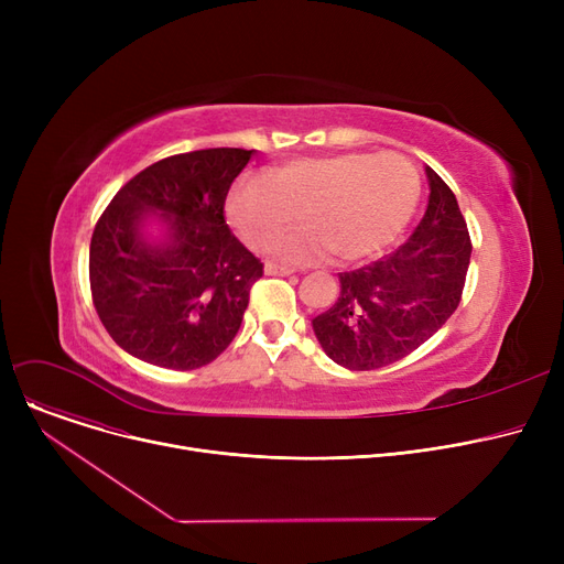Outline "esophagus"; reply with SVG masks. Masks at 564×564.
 Wrapping results in <instances>:
<instances>
[{
	"instance_id": "esophagus-1",
	"label": "esophagus",
	"mask_w": 564,
	"mask_h": 564,
	"mask_svg": "<svg viewBox=\"0 0 564 564\" xmlns=\"http://www.w3.org/2000/svg\"><path fill=\"white\" fill-rule=\"evenodd\" d=\"M292 272H294L292 267H285V264H276V262L264 264V274H270V276H290Z\"/></svg>"
}]
</instances>
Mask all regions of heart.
Wrapping results in <instances>:
<instances>
[{"label":"heart","mask_w":564,"mask_h":564,"mask_svg":"<svg viewBox=\"0 0 564 564\" xmlns=\"http://www.w3.org/2000/svg\"><path fill=\"white\" fill-rule=\"evenodd\" d=\"M421 196L416 164L400 153H345L294 160L251 177L228 196V219L253 251H270L297 226L279 253L290 260H319L336 253L345 262L364 260L389 247Z\"/></svg>","instance_id":"heart-1"}]
</instances>
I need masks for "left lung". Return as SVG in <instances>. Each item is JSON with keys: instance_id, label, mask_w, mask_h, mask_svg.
<instances>
[{"instance_id": "1", "label": "left lung", "mask_w": 564, "mask_h": 564, "mask_svg": "<svg viewBox=\"0 0 564 564\" xmlns=\"http://www.w3.org/2000/svg\"><path fill=\"white\" fill-rule=\"evenodd\" d=\"M427 210L409 240L340 274V297L313 319L327 357L349 370L391 366L432 338L462 302L470 235L453 189L434 169Z\"/></svg>"}]
</instances>
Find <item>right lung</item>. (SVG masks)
<instances>
[{"label": "right lung", "mask_w": 564, "mask_h": 564, "mask_svg": "<svg viewBox=\"0 0 564 564\" xmlns=\"http://www.w3.org/2000/svg\"><path fill=\"white\" fill-rule=\"evenodd\" d=\"M251 153L205 148L164 158L130 177L105 207L88 251V281L107 334L132 357L194 370L232 343L262 276V262L224 215ZM145 212L172 219L166 248L140 240Z\"/></svg>", "instance_id": "1"}]
</instances>
